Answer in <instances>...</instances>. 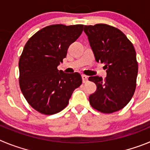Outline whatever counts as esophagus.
Segmentation results:
<instances>
[{"instance_id":"obj_1","label":"esophagus","mask_w":150,"mask_h":150,"mask_svg":"<svg viewBox=\"0 0 150 150\" xmlns=\"http://www.w3.org/2000/svg\"><path fill=\"white\" fill-rule=\"evenodd\" d=\"M82 78H83V83H87V81H88V76H86V75H82Z\"/></svg>"}]
</instances>
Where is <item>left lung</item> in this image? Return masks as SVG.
<instances>
[{"label":"left lung","mask_w":150,"mask_h":150,"mask_svg":"<svg viewBox=\"0 0 150 150\" xmlns=\"http://www.w3.org/2000/svg\"><path fill=\"white\" fill-rule=\"evenodd\" d=\"M90 46L97 62L104 64L107 76H90L96 84L95 93L89 96L94 109L112 113L125 107L136 88L138 64L132 42L120 29L106 25H85Z\"/></svg>","instance_id":"left-lung-1"}]
</instances>
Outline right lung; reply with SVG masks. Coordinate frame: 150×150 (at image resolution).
<instances>
[{
    "mask_svg": "<svg viewBox=\"0 0 150 150\" xmlns=\"http://www.w3.org/2000/svg\"><path fill=\"white\" fill-rule=\"evenodd\" d=\"M83 30V25H52L38 30L25 45L18 62L19 86L28 103L40 113L52 115L64 109L82 84L79 73L66 74L57 67Z\"/></svg>",
    "mask_w": 150,
    "mask_h": 150,
    "instance_id": "add662e5",
    "label": "right lung"
}]
</instances>
